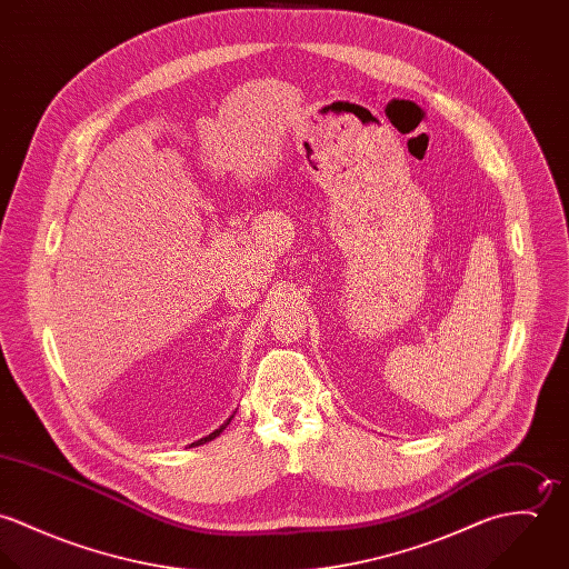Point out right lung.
Here are the masks:
<instances>
[{"mask_svg": "<svg viewBox=\"0 0 569 569\" xmlns=\"http://www.w3.org/2000/svg\"><path fill=\"white\" fill-rule=\"evenodd\" d=\"M232 418H234V416H230V418H228V420H226V422H223V425H221L217 431H212L210 436H206V438H201V440H197V442H192V445H206V442L214 440V438H217V436H219V433H221V431H223V429L230 425V420H232ZM192 445H190V447H192Z\"/></svg>", "mask_w": 569, "mask_h": 569, "instance_id": "1", "label": "right lung"}]
</instances>
